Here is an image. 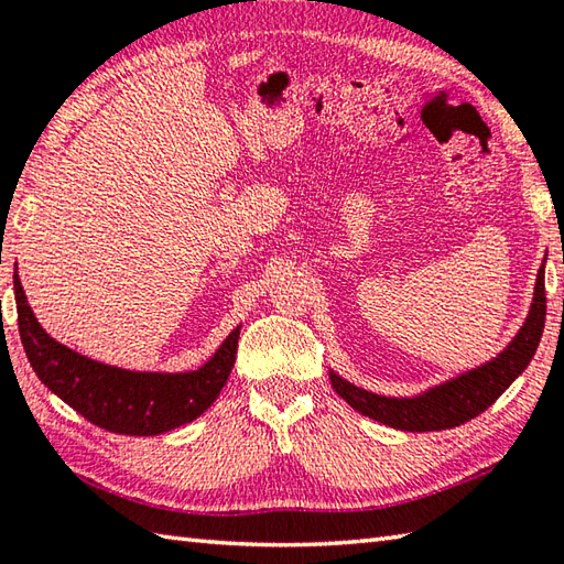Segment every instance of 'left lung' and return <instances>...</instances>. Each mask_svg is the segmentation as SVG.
I'll use <instances>...</instances> for the list:
<instances>
[{"mask_svg":"<svg viewBox=\"0 0 564 564\" xmlns=\"http://www.w3.org/2000/svg\"><path fill=\"white\" fill-rule=\"evenodd\" d=\"M545 303V267H540L531 313H528L523 327L511 339V345L499 357L481 364V367L459 373L457 379L440 383L435 389L413 395V399H391V395L364 391L359 386L337 377L335 371H329V381L355 411L389 427L408 430V433L457 427L487 411L518 379V373L531 364L538 341L543 337Z\"/></svg>","mask_w":564,"mask_h":564,"instance_id":"obj_1","label":"left lung"}]
</instances>
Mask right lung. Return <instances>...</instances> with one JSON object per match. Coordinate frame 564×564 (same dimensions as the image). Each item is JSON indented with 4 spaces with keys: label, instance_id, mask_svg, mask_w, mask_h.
<instances>
[{
    "label": "right lung",
    "instance_id": "obj_1",
    "mask_svg": "<svg viewBox=\"0 0 564 564\" xmlns=\"http://www.w3.org/2000/svg\"><path fill=\"white\" fill-rule=\"evenodd\" d=\"M19 335L33 371L73 411L119 435H161L200 417L227 383L237 359L239 327L200 369L181 373L129 371L87 359L39 325L14 273Z\"/></svg>",
    "mask_w": 564,
    "mask_h": 564
}]
</instances>
